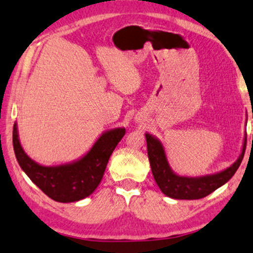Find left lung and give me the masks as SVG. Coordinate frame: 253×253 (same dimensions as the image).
<instances>
[{
	"label": "left lung",
	"instance_id": "obj_1",
	"mask_svg": "<svg viewBox=\"0 0 253 253\" xmlns=\"http://www.w3.org/2000/svg\"><path fill=\"white\" fill-rule=\"evenodd\" d=\"M146 139L148 157L155 181L167 197L178 200L201 199L224 185L240 168L247 147V136H244L240 156L227 169L206 176L187 177L179 176L171 169L163 144L157 137L146 133Z\"/></svg>",
	"mask_w": 253,
	"mask_h": 253
}]
</instances>
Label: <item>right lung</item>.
<instances>
[{"mask_svg": "<svg viewBox=\"0 0 253 253\" xmlns=\"http://www.w3.org/2000/svg\"><path fill=\"white\" fill-rule=\"evenodd\" d=\"M125 133L124 127L106 130L82 157L54 167L42 166L29 157L19 141L17 123L13 125L12 144L19 167L47 197L58 203H74L93 193Z\"/></svg>", "mask_w": 253, "mask_h": 253, "instance_id": "obj_1", "label": "right lung"}]
</instances>
